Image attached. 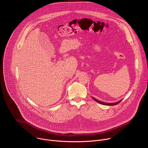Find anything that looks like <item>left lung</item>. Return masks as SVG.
<instances>
[{
    "instance_id": "8db88e82",
    "label": "left lung",
    "mask_w": 148,
    "mask_h": 148,
    "mask_svg": "<svg viewBox=\"0 0 148 148\" xmlns=\"http://www.w3.org/2000/svg\"><path fill=\"white\" fill-rule=\"evenodd\" d=\"M93 99L95 101H96L97 102H98V103H101V104H102V105H116V104H118L119 103H120L121 101H119V102H115V103H105V102H101V101H98V100H97L96 99H95V98H94V97H93Z\"/></svg>"
}]
</instances>
